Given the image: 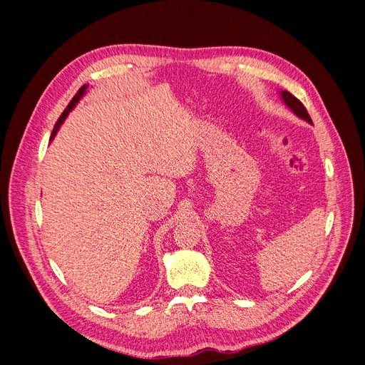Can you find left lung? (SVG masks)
Returning <instances> with one entry per match:
<instances>
[{"instance_id":"left-lung-1","label":"left lung","mask_w":365,"mask_h":365,"mask_svg":"<svg viewBox=\"0 0 365 365\" xmlns=\"http://www.w3.org/2000/svg\"><path fill=\"white\" fill-rule=\"evenodd\" d=\"M282 98H284V102L288 105V108L294 110V114H297L299 118H302V120H305V121L313 124L310 115H308V112H307V109H305V106L302 105V102H301L299 99H297L292 93H289V92H287V91L282 92Z\"/></svg>"}]
</instances>
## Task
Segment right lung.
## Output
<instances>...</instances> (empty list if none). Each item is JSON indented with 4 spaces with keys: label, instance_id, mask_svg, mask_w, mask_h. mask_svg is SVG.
<instances>
[{
    "label": "right lung",
    "instance_id": "1",
    "mask_svg": "<svg viewBox=\"0 0 365 365\" xmlns=\"http://www.w3.org/2000/svg\"><path fill=\"white\" fill-rule=\"evenodd\" d=\"M86 88L88 86H81L80 89H78V92L74 95V98L70 101V103L67 105V108L63 110V114L60 115V118H58V121L57 123H55V127H53V130H52V133H51V138L55 135V133H57L58 131V128H60V125L63 124V121L66 120V117L68 115V112L76 106V103L80 101V98L83 96V93H85V91H86Z\"/></svg>",
    "mask_w": 365,
    "mask_h": 365
}]
</instances>
